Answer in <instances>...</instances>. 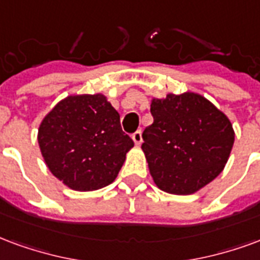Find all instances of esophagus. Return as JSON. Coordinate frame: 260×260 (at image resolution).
Returning a JSON list of instances; mask_svg holds the SVG:
<instances>
[{"mask_svg":"<svg viewBox=\"0 0 260 260\" xmlns=\"http://www.w3.org/2000/svg\"><path fill=\"white\" fill-rule=\"evenodd\" d=\"M132 139L135 142V145L139 146L142 143V132L140 131H136L135 134H132Z\"/></svg>","mask_w":260,"mask_h":260,"instance_id":"34e87169","label":"esophagus"}]
</instances>
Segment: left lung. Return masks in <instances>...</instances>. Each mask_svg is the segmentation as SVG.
Segmentation results:
<instances>
[{
  "label": "left lung",
  "mask_w": 260,
  "mask_h": 260,
  "mask_svg": "<svg viewBox=\"0 0 260 260\" xmlns=\"http://www.w3.org/2000/svg\"><path fill=\"white\" fill-rule=\"evenodd\" d=\"M153 124L143 134L142 150L159 189L191 194L216 178L234 143L232 122L204 96L186 92L153 99Z\"/></svg>",
  "instance_id": "left-lung-1"
}]
</instances>
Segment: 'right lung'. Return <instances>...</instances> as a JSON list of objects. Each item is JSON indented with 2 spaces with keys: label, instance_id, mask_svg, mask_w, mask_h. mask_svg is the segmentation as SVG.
<instances>
[{
  "label": "right lung",
  "instance_id": "1",
  "mask_svg": "<svg viewBox=\"0 0 260 260\" xmlns=\"http://www.w3.org/2000/svg\"><path fill=\"white\" fill-rule=\"evenodd\" d=\"M38 145L48 168L70 189L91 191L110 184L134 140L106 96L76 95L59 102L42 120Z\"/></svg>",
  "mask_w": 260,
  "mask_h": 260
}]
</instances>
